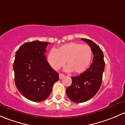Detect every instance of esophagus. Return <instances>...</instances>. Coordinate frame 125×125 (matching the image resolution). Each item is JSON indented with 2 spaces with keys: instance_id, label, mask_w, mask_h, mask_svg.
I'll use <instances>...</instances> for the list:
<instances>
[{
  "instance_id": "34e87169",
  "label": "esophagus",
  "mask_w": 125,
  "mask_h": 125,
  "mask_svg": "<svg viewBox=\"0 0 125 125\" xmlns=\"http://www.w3.org/2000/svg\"><path fill=\"white\" fill-rule=\"evenodd\" d=\"M64 77V74H62V73H60V74H59V78H60V79H62Z\"/></svg>"
}]
</instances>
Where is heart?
Masks as SVG:
<instances>
[{
    "mask_svg": "<svg viewBox=\"0 0 125 125\" xmlns=\"http://www.w3.org/2000/svg\"><path fill=\"white\" fill-rule=\"evenodd\" d=\"M92 58V50L89 46L71 42L52 49L47 55V60L54 70L62 67L66 62L67 72L79 74L88 69Z\"/></svg>",
    "mask_w": 125,
    "mask_h": 125,
    "instance_id": "1",
    "label": "heart"
}]
</instances>
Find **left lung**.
Returning a JSON list of instances; mask_svg holds the SVG:
<instances>
[{"instance_id": "1", "label": "left lung", "mask_w": 125, "mask_h": 125, "mask_svg": "<svg viewBox=\"0 0 125 125\" xmlns=\"http://www.w3.org/2000/svg\"><path fill=\"white\" fill-rule=\"evenodd\" d=\"M81 40L89 45L94 56L90 67L79 75L72 77V85L66 89L67 95L70 100L77 103L88 101L98 92L105 69L104 53L99 46L90 40Z\"/></svg>"}]
</instances>
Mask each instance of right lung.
<instances>
[{
    "instance_id": "add662e5",
    "label": "right lung",
    "mask_w": 125,
    "mask_h": 125,
    "mask_svg": "<svg viewBox=\"0 0 125 125\" xmlns=\"http://www.w3.org/2000/svg\"><path fill=\"white\" fill-rule=\"evenodd\" d=\"M48 44L51 43L38 40L28 42L15 53V85L23 96L32 101L46 99L59 79V74L51 68L44 55Z\"/></svg>"
}]
</instances>
